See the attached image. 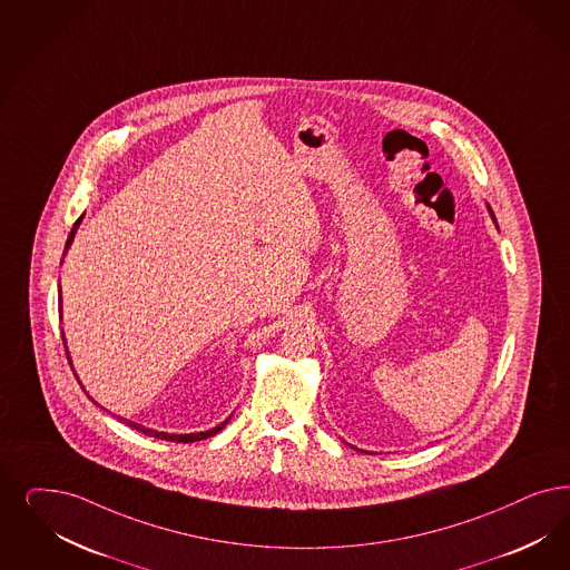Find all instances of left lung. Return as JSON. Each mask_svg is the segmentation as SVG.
I'll return each instance as SVG.
<instances>
[{
  "mask_svg": "<svg viewBox=\"0 0 570 570\" xmlns=\"http://www.w3.org/2000/svg\"><path fill=\"white\" fill-rule=\"evenodd\" d=\"M489 210H491V206H489ZM491 216H492V220H494V215H492V210H491ZM494 223H497V220H494Z\"/></svg>",
  "mask_w": 570,
  "mask_h": 570,
  "instance_id": "8db88e82",
  "label": "left lung"
}]
</instances>
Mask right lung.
I'll use <instances>...</instances> for the list:
<instances>
[{
	"label": "right lung",
	"instance_id": "right-lung-1",
	"mask_svg": "<svg viewBox=\"0 0 570 570\" xmlns=\"http://www.w3.org/2000/svg\"><path fill=\"white\" fill-rule=\"evenodd\" d=\"M79 223H81V216H79L78 220H76V225H73V229H71V234L67 237V244H65V253H67V248L71 246V242H73V237H76V232H78ZM62 343H65V336H62ZM65 352H67V360H69V364H71V357H69V350L65 347ZM78 379V376H76ZM86 392V390H83ZM92 400V397H90ZM95 402V400H92ZM97 404V402H95ZM232 419V416H229ZM229 419H225L220 425H216L213 430H208V432H199V433H166V432H156V430H149V428H142V425H138L135 421H126V419H121L119 416V421L121 423H126L128 428H132V430H137V432L145 433V435H151V438H159V440H168V442H197V440H204V438H210V435H215V433L220 432L225 425H227V421Z\"/></svg>",
	"mask_w": 570,
	"mask_h": 570
}]
</instances>
